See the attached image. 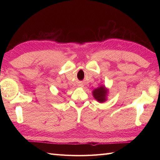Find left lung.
Masks as SVG:
<instances>
[{"label": "left lung", "instance_id": "1", "mask_svg": "<svg viewBox=\"0 0 160 160\" xmlns=\"http://www.w3.org/2000/svg\"><path fill=\"white\" fill-rule=\"evenodd\" d=\"M107 92V90L104 87H100L93 90V97L99 102H103L106 101V96Z\"/></svg>", "mask_w": 160, "mask_h": 160}]
</instances>
